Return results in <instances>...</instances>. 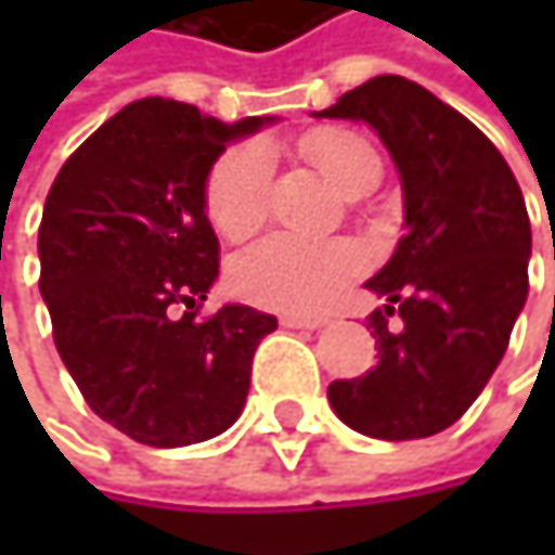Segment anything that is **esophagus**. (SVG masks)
Wrapping results in <instances>:
<instances>
[{
  "label": "esophagus",
  "mask_w": 555,
  "mask_h": 555,
  "mask_svg": "<svg viewBox=\"0 0 555 555\" xmlns=\"http://www.w3.org/2000/svg\"><path fill=\"white\" fill-rule=\"evenodd\" d=\"M279 324H282V327H292V331H318V327H324L327 321H324V318H298V314H282V318H279Z\"/></svg>",
  "instance_id": "obj_1"
}]
</instances>
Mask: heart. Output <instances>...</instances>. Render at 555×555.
<instances>
[{
    "label": "heart",
    "mask_w": 555,
    "mask_h": 555,
    "mask_svg": "<svg viewBox=\"0 0 555 555\" xmlns=\"http://www.w3.org/2000/svg\"><path fill=\"white\" fill-rule=\"evenodd\" d=\"M308 157L340 189L353 192L363 172L379 164L376 151L350 131H314L305 138ZM273 160L263 147L247 144L228 151L205 185L211 224L228 241H247L267 221ZM363 270V254L350 241H305L276 234L234 263V288L263 308L314 314L324 311L350 279Z\"/></svg>",
    "instance_id": "b5f03b06"
}]
</instances>
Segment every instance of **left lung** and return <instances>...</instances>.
<instances>
[{
    "label": "left lung",
    "instance_id": "obj_1",
    "mask_svg": "<svg viewBox=\"0 0 555 555\" xmlns=\"http://www.w3.org/2000/svg\"><path fill=\"white\" fill-rule=\"evenodd\" d=\"M314 118L370 125L401 179L404 237L366 282L379 363L327 386L334 414L376 440H417L466 414L527 301L530 218L499 147L404 76H373ZM402 327L391 332L387 318Z\"/></svg>",
    "mask_w": 555,
    "mask_h": 555
}]
</instances>
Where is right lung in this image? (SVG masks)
Masks as SVG:
<instances>
[{
	"instance_id": "add662e5",
	"label": "right lung",
	"mask_w": 555,
	"mask_h": 555,
	"mask_svg": "<svg viewBox=\"0 0 555 555\" xmlns=\"http://www.w3.org/2000/svg\"><path fill=\"white\" fill-rule=\"evenodd\" d=\"M276 118L224 125L195 105L138 99L56 172L38 231L41 298L86 404L147 447L224 434L276 318L228 301L198 321L218 279L205 215L215 160Z\"/></svg>"
}]
</instances>
